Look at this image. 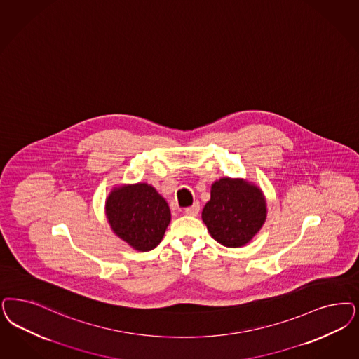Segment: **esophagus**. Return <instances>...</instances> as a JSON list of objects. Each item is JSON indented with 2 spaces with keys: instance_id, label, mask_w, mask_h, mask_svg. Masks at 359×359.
<instances>
[{
  "instance_id": "esophagus-1",
  "label": "esophagus",
  "mask_w": 359,
  "mask_h": 359,
  "mask_svg": "<svg viewBox=\"0 0 359 359\" xmlns=\"http://www.w3.org/2000/svg\"><path fill=\"white\" fill-rule=\"evenodd\" d=\"M198 212H200V204H198V201L194 203L191 207H188V208L184 210V213L188 215V216H196Z\"/></svg>"
}]
</instances>
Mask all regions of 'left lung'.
<instances>
[{
  "label": "left lung",
  "mask_w": 359,
  "mask_h": 359,
  "mask_svg": "<svg viewBox=\"0 0 359 359\" xmlns=\"http://www.w3.org/2000/svg\"><path fill=\"white\" fill-rule=\"evenodd\" d=\"M266 213V198L260 187L245 179L222 177L210 187L201 219L217 243L240 248L257 235Z\"/></svg>",
  "instance_id": "obj_1"
}]
</instances>
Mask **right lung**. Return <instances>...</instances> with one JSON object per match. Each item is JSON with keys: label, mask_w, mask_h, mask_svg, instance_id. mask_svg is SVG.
<instances>
[{"label": "right lung", "mask_w": 359, "mask_h": 359, "mask_svg": "<svg viewBox=\"0 0 359 359\" xmlns=\"http://www.w3.org/2000/svg\"><path fill=\"white\" fill-rule=\"evenodd\" d=\"M104 210L112 232L139 252L159 245L171 222L165 198L147 183L114 187Z\"/></svg>", "instance_id": "obj_1"}]
</instances>
